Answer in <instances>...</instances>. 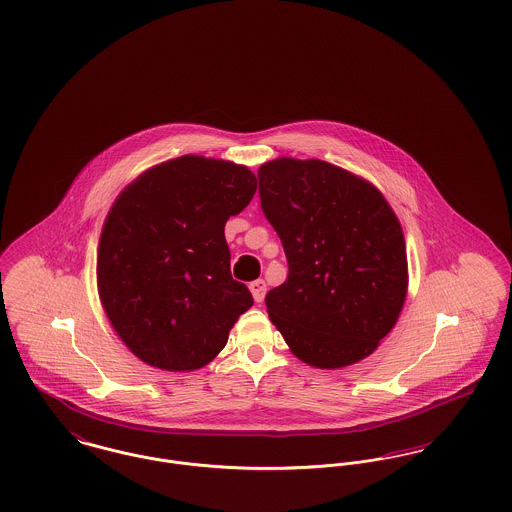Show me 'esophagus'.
I'll use <instances>...</instances> for the list:
<instances>
[{"label": "esophagus", "instance_id": "34e87169", "mask_svg": "<svg viewBox=\"0 0 512 512\" xmlns=\"http://www.w3.org/2000/svg\"><path fill=\"white\" fill-rule=\"evenodd\" d=\"M249 290H251L253 299H255L257 303H261V301L265 299V293H267V284H265V280H255V282L249 284Z\"/></svg>", "mask_w": 512, "mask_h": 512}]
</instances>
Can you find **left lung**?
I'll list each match as a JSON object with an SVG mask.
<instances>
[{
	"label": "left lung",
	"instance_id": "8db88e82",
	"mask_svg": "<svg viewBox=\"0 0 512 512\" xmlns=\"http://www.w3.org/2000/svg\"><path fill=\"white\" fill-rule=\"evenodd\" d=\"M261 207L288 259L268 317L293 355L317 368L368 357L403 309L409 274L401 224L370 182L320 159L261 165Z\"/></svg>",
	"mask_w": 512,
	"mask_h": 512
}]
</instances>
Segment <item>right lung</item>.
I'll return each instance as SVG.
<instances>
[{"label": "right lung", "mask_w": 512, "mask_h": 512, "mask_svg": "<svg viewBox=\"0 0 512 512\" xmlns=\"http://www.w3.org/2000/svg\"><path fill=\"white\" fill-rule=\"evenodd\" d=\"M257 190L244 165L182 155L140 174L99 238L98 292L126 347L171 372L211 363L253 305L230 272L224 224Z\"/></svg>", "instance_id": "1"}]
</instances>
